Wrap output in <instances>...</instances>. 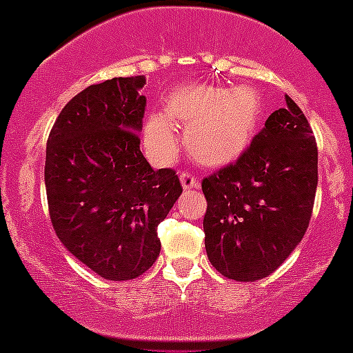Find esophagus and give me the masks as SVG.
Instances as JSON below:
<instances>
[{
	"label": "esophagus",
	"mask_w": 353,
	"mask_h": 353,
	"mask_svg": "<svg viewBox=\"0 0 353 353\" xmlns=\"http://www.w3.org/2000/svg\"><path fill=\"white\" fill-rule=\"evenodd\" d=\"M180 182H182L183 189H196V187L199 185L198 179H196L194 174H190L189 171H183V173H180Z\"/></svg>",
	"instance_id": "34e87169"
}]
</instances>
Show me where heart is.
Listing matches in <instances>:
<instances>
[{"instance_id": "obj_1", "label": "heart", "mask_w": 353, "mask_h": 353, "mask_svg": "<svg viewBox=\"0 0 353 353\" xmlns=\"http://www.w3.org/2000/svg\"><path fill=\"white\" fill-rule=\"evenodd\" d=\"M263 94L248 83L234 87L192 83L174 89L164 113L145 124V143L155 159L168 163L176 152V131L192 159L205 166H225L243 154L263 119Z\"/></svg>"}]
</instances>
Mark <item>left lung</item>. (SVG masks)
<instances>
[{"label":"left lung","mask_w":353,"mask_h":353,"mask_svg":"<svg viewBox=\"0 0 353 353\" xmlns=\"http://www.w3.org/2000/svg\"><path fill=\"white\" fill-rule=\"evenodd\" d=\"M268 117L250 147L203 180L205 247L216 271L236 282L273 273L303 240L319 182V150L301 108Z\"/></svg>","instance_id":"left-lung-1"}]
</instances>
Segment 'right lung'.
<instances>
[{
	"label": "right lung",
	"mask_w": 353,
	"mask_h": 353,
	"mask_svg": "<svg viewBox=\"0 0 353 353\" xmlns=\"http://www.w3.org/2000/svg\"><path fill=\"white\" fill-rule=\"evenodd\" d=\"M145 77L89 85L61 110L47 141L45 189L64 247L106 280H132L159 257L157 225L182 194L179 174L140 150Z\"/></svg>",
	"instance_id": "right-lung-1"
}]
</instances>
